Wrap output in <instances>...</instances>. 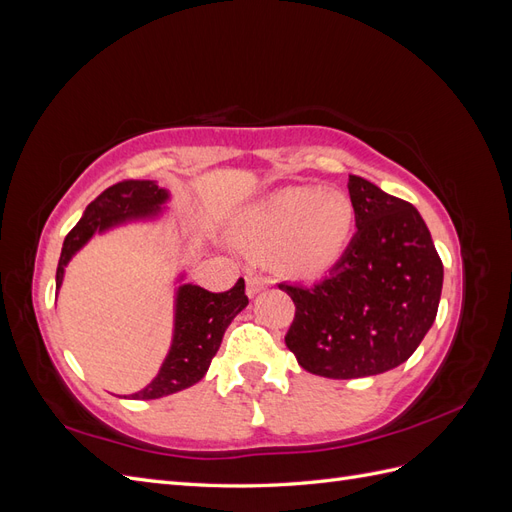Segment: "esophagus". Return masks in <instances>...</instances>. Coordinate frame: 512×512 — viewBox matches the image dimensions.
<instances>
[{"label":"esophagus","instance_id":"34e87169","mask_svg":"<svg viewBox=\"0 0 512 512\" xmlns=\"http://www.w3.org/2000/svg\"><path fill=\"white\" fill-rule=\"evenodd\" d=\"M245 282H247V294H250V297H256L258 292H262L269 286V280H265V277H258V275H247Z\"/></svg>","mask_w":512,"mask_h":512}]
</instances>
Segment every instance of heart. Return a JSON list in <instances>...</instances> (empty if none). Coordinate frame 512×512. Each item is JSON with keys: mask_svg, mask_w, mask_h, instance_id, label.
<instances>
[{"mask_svg": "<svg viewBox=\"0 0 512 512\" xmlns=\"http://www.w3.org/2000/svg\"><path fill=\"white\" fill-rule=\"evenodd\" d=\"M356 211L342 190L290 185L247 205L235 220V237L256 256L290 277H318L342 258L354 232Z\"/></svg>", "mask_w": 512, "mask_h": 512, "instance_id": "heart-1", "label": "heart"}]
</instances>
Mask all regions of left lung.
I'll return each mask as SVG.
<instances>
[{"instance_id": "left-lung-1", "label": "left lung", "mask_w": 512, "mask_h": 512, "mask_svg": "<svg viewBox=\"0 0 512 512\" xmlns=\"http://www.w3.org/2000/svg\"><path fill=\"white\" fill-rule=\"evenodd\" d=\"M356 235L329 277L280 284L294 301L286 346L322 378L378 376L406 363L438 314L444 267L410 203L350 175Z\"/></svg>"}]
</instances>
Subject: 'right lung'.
Wrapping results in <instances>:
<instances>
[{
	"label": "right lung",
	"mask_w": 512,
	"mask_h": 512,
	"mask_svg": "<svg viewBox=\"0 0 512 512\" xmlns=\"http://www.w3.org/2000/svg\"><path fill=\"white\" fill-rule=\"evenodd\" d=\"M170 192L160 188L158 181H121L104 190L94 203H89L83 218L64 239L61 247L55 288L64 284V275L72 256L94 239V235L134 224L156 222L166 213ZM185 273L177 277L175 288V318L173 339L166 359L143 391L132 393V399H160L179 393L203 380L211 359L220 350L224 331L241 309L247 307L245 282H239L226 292H209L194 284H183Z\"/></svg>",
	"instance_id": "1"
}]
</instances>
